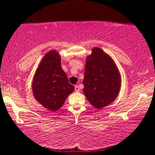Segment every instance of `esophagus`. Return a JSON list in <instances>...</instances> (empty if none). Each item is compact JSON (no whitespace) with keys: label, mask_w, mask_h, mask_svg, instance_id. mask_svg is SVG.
Segmentation results:
<instances>
[{"label":"esophagus","mask_w":155,"mask_h":155,"mask_svg":"<svg viewBox=\"0 0 155 155\" xmlns=\"http://www.w3.org/2000/svg\"><path fill=\"white\" fill-rule=\"evenodd\" d=\"M74 91H76V92H79L80 91V87L78 86H74Z\"/></svg>","instance_id":"1"}]
</instances>
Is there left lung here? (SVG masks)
I'll return each mask as SVG.
<instances>
[{"label":"left lung","mask_w":155,"mask_h":155,"mask_svg":"<svg viewBox=\"0 0 155 155\" xmlns=\"http://www.w3.org/2000/svg\"><path fill=\"white\" fill-rule=\"evenodd\" d=\"M120 75L112 59L99 48H94L86 59L84 92L94 107L101 109L114 101L120 88Z\"/></svg>","instance_id":"left-lung-1"}]
</instances>
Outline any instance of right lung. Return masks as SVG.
I'll return each mask as SVG.
<instances>
[{
  "mask_svg": "<svg viewBox=\"0 0 155 155\" xmlns=\"http://www.w3.org/2000/svg\"><path fill=\"white\" fill-rule=\"evenodd\" d=\"M74 89L61 68L59 54L50 51L45 54L33 78L32 91L35 99L46 109L57 111Z\"/></svg>",
  "mask_w": 155,
  "mask_h": 155,
  "instance_id": "add662e5",
  "label": "right lung"
}]
</instances>
